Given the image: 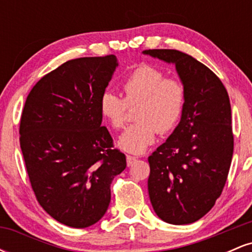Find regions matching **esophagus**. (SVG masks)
<instances>
[{
	"mask_svg": "<svg viewBox=\"0 0 252 252\" xmlns=\"http://www.w3.org/2000/svg\"><path fill=\"white\" fill-rule=\"evenodd\" d=\"M136 161V158H134V156H130V155H126V164L128 166H132L134 164V162Z\"/></svg>",
	"mask_w": 252,
	"mask_h": 252,
	"instance_id": "1",
	"label": "esophagus"
}]
</instances>
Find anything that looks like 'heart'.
Instances as JSON below:
<instances>
[{"label": "heart", "mask_w": 252, "mask_h": 252, "mask_svg": "<svg viewBox=\"0 0 252 252\" xmlns=\"http://www.w3.org/2000/svg\"><path fill=\"white\" fill-rule=\"evenodd\" d=\"M124 98L105 92L100 98V114L112 128L126 123V106L137 105L131 124L118 137L117 144L130 154H142L155 143L158 130L168 132L176 126L185 105V88L175 79H166L161 71L140 66L123 82Z\"/></svg>", "instance_id": "1"}]
</instances>
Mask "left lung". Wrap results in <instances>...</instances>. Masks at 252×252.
Listing matches in <instances>:
<instances>
[{
	"label": "left lung",
	"instance_id": "8db88e82",
	"mask_svg": "<svg viewBox=\"0 0 252 252\" xmlns=\"http://www.w3.org/2000/svg\"><path fill=\"white\" fill-rule=\"evenodd\" d=\"M142 53L173 63L185 88L180 122L148 158L150 202L163 221L190 224L212 209L226 182L233 154L230 99L220 79L189 54Z\"/></svg>",
	"mask_w": 252,
	"mask_h": 252
}]
</instances>
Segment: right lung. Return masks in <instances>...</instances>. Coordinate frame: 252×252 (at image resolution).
<instances>
[{
  "mask_svg": "<svg viewBox=\"0 0 252 252\" xmlns=\"http://www.w3.org/2000/svg\"><path fill=\"white\" fill-rule=\"evenodd\" d=\"M118 66L115 56L66 62L35 84L26 99L20 146L32 189L57 221L84 228L108 210L126 155L111 149L100 98Z\"/></svg>",
  "mask_w": 252,
  "mask_h": 252,
  "instance_id": "right-lung-1",
  "label": "right lung"
}]
</instances>
